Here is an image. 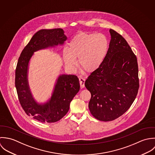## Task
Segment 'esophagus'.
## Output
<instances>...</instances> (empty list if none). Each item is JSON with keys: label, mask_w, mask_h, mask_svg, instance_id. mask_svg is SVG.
Returning a JSON list of instances; mask_svg holds the SVG:
<instances>
[{"label": "esophagus", "mask_w": 155, "mask_h": 155, "mask_svg": "<svg viewBox=\"0 0 155 155\" xmlns=\"http://www.w3.org/2000/svg\"><path fill=\"white\" fill-rule=\"evenodd\" d=\"M79 81L80 84L81 88H83L84 87V83H85V79L83 78L82 77H79Z\"/></svg>", "instance_id": "1"}]
</instances>
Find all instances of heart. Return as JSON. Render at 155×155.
<instances>
[{
    "instance_id": "obj_1",
    "label": "heart",
    "mask_w": 155,
    "mask_h": 155,
    "mask_svg": "<svg viewBox=\"0 0 155 155\" xmlns=\"http://www.w3.org/2000/svg\"><path fill=\"white\" fill-rule=\"evenodd\" d=\"M108 40L102 33L81 32L74 36L64 47L63 57L65 65L74 71L77 66L78 58L80 66L86 71L92 72L102 64L108 50Z\"/></svg>"
}]
</instances>
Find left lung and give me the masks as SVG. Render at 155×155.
Here are the masks:
<instances>
[{
	"instance_id": "left-lung-1",
	"label": "left lung",
	"mask_w": 155,
	"mask_h": 155,
	"mask_svg": "<svg viewBox=\"0 0 155 155\" xmlns=\"http://www.w3.org/2000/svg\"><path fill=\"white\" fill-rule=\"evenodd\" d=\"M110 33L111 40L104 62L85 81L91 93L89 110L94 118L104 122L124 114L139 89L136 56L121 35L113 29Z\"/></svg>"
}]
</instances>
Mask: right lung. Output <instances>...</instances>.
Instances as JSON below:
<instances>
[{
  "label": "right lung",
  "mask_w": 155,
  "mask_h": 155,
  "mask_svg": "<svg viewBox=\"0 0 155 155\" xmlns=\"http://www.w3.org/2000/svg\"><path fill=\"white\" fill-rule=\"evenodd\" d=\"M66 39L61 28L40 30L24 48L17 62L15 85L20 103L28 116L42 123L58 122L66 114L71 102L80 91L79 80L74 75H60L51 98L40 104L33 97L29 86V63L35 52L63 45Z\"/></svg>",
  "instance_id": "add662e5"
}]
</instances>
